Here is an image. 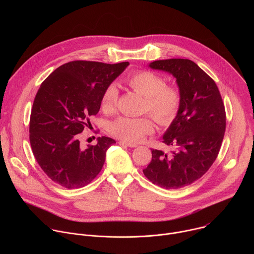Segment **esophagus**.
Instances as JSON below:
<instances>
[{"mask_svg":"<svg viewBox=\"0 0 254 254\" xmlns=\"http://www.w3.org/2000/svg\"><path fill=\"white\" fill-rule=\"evenodd\" d=\"M119 143L122 144V146H127V147H129V148H135L136 147L135 143L128 142V141H126V140H120Z\"/></svg>","mask_w":254,"mask_h":254,"instance_id":"obj_1","label":"esophagus"}]
</instances>
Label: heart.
<instances>
[{
	"instance_id": "obj_1",
	"label": "heart",
	"mask_w": 254,
	"mask_h": 254,
	"mask_svg": "<svg viewBox=\"0 0 254 254\" xmlns=\"http://www.w3.org/2000/svg\"><path fill=\"white\" fill-rule=\"evenodd\" d=\"M127 84L135 92L142 95V113L151 114L161 126L171 125L177 118L182 105V92L174 84H166L160 74L151 70H137L126 79ZM119 99V89L115 84L107 85L101 100V110L111 114L116 111ZM155 129L151 116L140 118L120 117L108 127L110 132L128 142H135L152 133Z\"/></svg>"
}]
</instances>
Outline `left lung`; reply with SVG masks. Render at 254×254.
I'll use <instances>...</instances> for the list:
<instances>
[{"instance_id": "left-lung-1", "label": "left lung", "mask_w": 254, "mask_h": 254, "mask_svg": "<svg viewBox=\"0 0 254 254\" xmlns=\"http://www.w3.org/2000/svg\"><path fill=\"white\" fill-rule=\"evenodd\" d=\"M177 78L182 92L180 112L163 136L173 150H152L143 175L164 189H179L200 179L219 154L226 128L224 103L215 81L189 59L157 60L150 65Z\"/></svg>"}]
</instances>
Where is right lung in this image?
I'll return each mask as SVG.
<instances>
[{
	"instance_id": "add662e5",
	"label": "right lung",
	"mask_w": 254,
	"mask_h": 254,
	"mask_svg": "<svg viewBox=\"0 0 254 254\" xmlns=\"http://www.w3.org/2000/svg\"><path fill=\"white\" fill-rule=\"evenodd\" d=\"M96 61L67 62L42 82L30 116L33 155L53 182L66 189L82 188L101 171L115 139L99 136L96 144L80 146L78 133L100 108L102 93L128 65Z\"/></svg>"
}]
</instances>
